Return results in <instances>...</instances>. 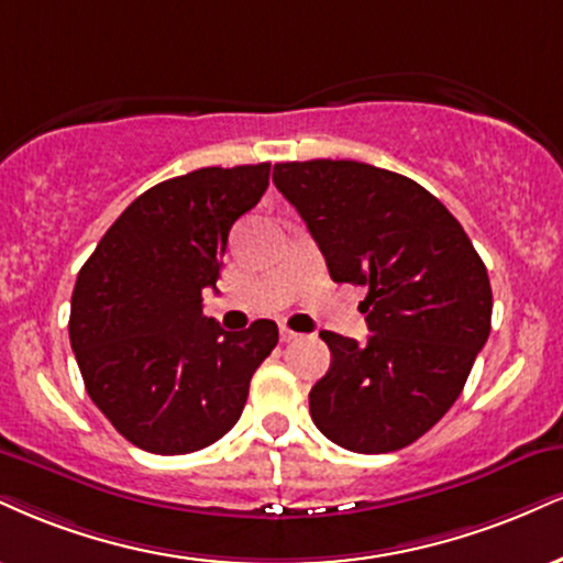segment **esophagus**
<instances>
[{"label":"esophagus","instance_id":"34e87169","mask_svg":"<svg viewBox=\"0 0 563 563\" xmlns=\"http://www.w3.org/2000/svg\"><path fill=\"white\" fill-rule=\"evenodd\" d=\"M299 333H294V330L290 328H286V324H280V341L283 343H294V341H299Z\"/></svg>","mask_w":563,"mask_h":563}]
</instances>
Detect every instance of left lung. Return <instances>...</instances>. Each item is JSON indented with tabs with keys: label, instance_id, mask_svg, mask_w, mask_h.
<instances>
[{
	"label": "left lung",
	"instance_id": "8db88e82",
	"mask_svg": "<svg viewBox=\"0 0 563 563\" xmlns=\"http://www.w3.org/2000/svg\"><path fill=\"white\" fill-rule=\"evenodd\" d=\"M273 180L335 283L367 286V343L324 330L330 369L309 393L341 449L388 453L422 438L462 393L490 335L487 269L459 220L406 175L354 159L280 162Z\"/></svg>",
	"mask_w": 563,
	"mask_h": 563
}]
</instances>
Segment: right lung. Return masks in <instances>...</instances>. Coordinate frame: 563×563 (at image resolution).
<instances>
[{
	"instance_id": "1",
	"label": "right lung",
	"mask_w": 563,
	"mask_h": 563,
	"mask_svg": "<svg viewBox=\"0 0 563 563\" xmlns=\"http://www.w3.org/2000/svg\"><path fill=\"white\" fill-rule=\"evenodd\" d=\"M267 186L269 162L157 183L80 267L70 346L91 401L139 449L175 456L220 440L277 346L273 320L230 333L201 307L220 277L230 228Z\"/></svg>"
}]
</instances>
